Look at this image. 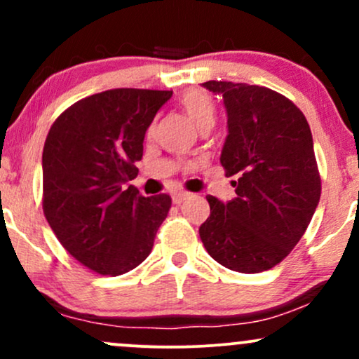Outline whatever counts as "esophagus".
<instances>
[{"instance_id":"obj_1","label":"esophagus","mask_w":359,"mask_h":359,"mask_svg":"<svg viewBox=\"0 0 359 359\" xmlns=\"http://www.w3.org/2000/svg\"><path fill=\"white\" fill-rule=\"evenodd\" d=\"M189 197H191V194H189V192L179 191V192H174V196H172V199H174L175 204H182L185 199H189Z\"/></svg>"}]
</instances>
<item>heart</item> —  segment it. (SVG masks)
<instances>
[{
	"instance_id": "1",
	"label": "heart",
	"mask_w": 359,
	"mask_h": 359,
	"mask_svg": "<svg viewBox=\"0 0 359 359\" xmlns=\"http://www.w3.org/2000/svg\"><path fill=\"white\" fill-rule=\"evenodd\" d=\"M180 104L189 119L199 130L205 126H214L216 123V104H214L212 97L204 90H189L182 96Z\"/></svg>"
}]
</instances>
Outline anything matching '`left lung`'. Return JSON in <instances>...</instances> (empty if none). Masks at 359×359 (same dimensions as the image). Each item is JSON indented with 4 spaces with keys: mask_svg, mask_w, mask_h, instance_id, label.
Masks as SVG:
<instances>
[{
    "mask_svg": "<svg viewBox=\"0 0 359 359\" xmlns=\"http://www.w3.org/2000/svg\"><path fill=\"white\" fill-rule=\"evenodd\" d=\"M203 86L224 101L228 137L221 165L238 180L229 203L208 196L211 216L199 236L222 266L259 273L294 250L319 204L311 128L294 102L269 88L226 81Z\"/></svg>",
    "mask_w": 359,
    "mask_h": 359,
    "instance_id": "obj_1",
    "label": "left lung"
}]
</instances>
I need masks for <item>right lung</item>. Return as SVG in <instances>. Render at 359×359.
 <instances>
[{"label": "right lung", "mask_w": 359, "mask_h": 359, "mask_svg": "<svg viewBox=\"0 0 359 359\" xmlns=\"http://www.w3.org/2000/svg\"><path fill=\"white\" fill-rule=\"evenodd\" d=\"M172 90L109 89L74 102L45 140L43 214L77 262L116 277L137 269L167 217L168 194L143 197L138 175L145 131Z\"/></svg>", "instance_id": "right-lung-1"}]
</instances>
